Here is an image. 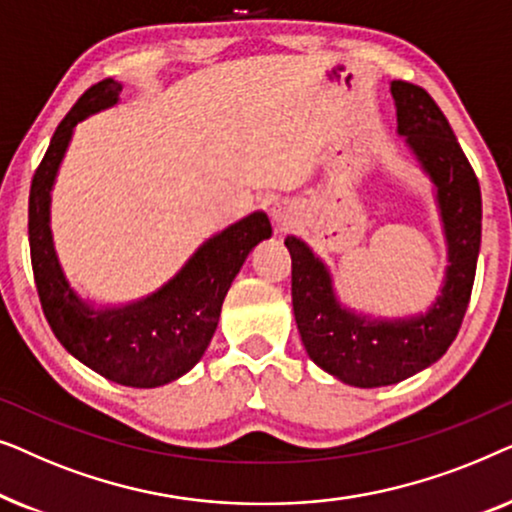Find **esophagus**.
I'll use <instances>...</instances> for the list:
<instances>
[{
  "instance_id": "1",
  "label": "esophagus",
  "mask_w": 512,
  "mask_h": 512,
  "mask_svg": "<svg viewBox=\"0 0 512 512\" xmlns=\"http://www.w3.org/2000/svg\"><path fill=\"white\" fill-rule=\"evenodd\" d=\"M270 216H272V221L277 223L279 230H286V228L293 226V219H296V209H293L286 200H279L270 207Z\"/></svg>"
}]
</instances>
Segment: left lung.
I'll use <instances>...</instances> for the list:
<instances>
[{
  "label": "left lung",
  "mask_w": 512,
  "mask_h": 512,
  "mask_svg": "<svg viewBox=\"0 0 512 512\" xmlns=\"http://www.w3.org/2000/svg\"><path fill=\"white\" fill-rule=\"evenodd\" d=\"M398 135L436 186L447 242L445 282L426 314L370 319L347 310L333 291L331 272L298 237L291 254L293 314L310 359L352 387H387L429 368L457 338L471 300L482 235L480 184L443 111L424 88L391 81Z\"/></svg>",
  "instance_id": "1"
}]
</instances>
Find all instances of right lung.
Returning <instances> with one entry per match:
<instances>
[{"label": "right lung", "mask_w": 512, "mask_h": 512, "mask_svg": "<svg viewBox=\"0 0 512 512\" xmlns=\"http://www.w3.org/2000/svg\"><path fill=\"white\" fill-rule=\"evenodd\" d=\"M121 90L114 79L95 83L62 118L34 172L27 230L34 284L62 347L111 382L151 389L177 380L202 359L230 284L249 251L272 235V226L263 212L244 216L209 237L163 289L137 303L95 307L76 296L53 249L51 191L76 123L114 107Z\"/></svg>", "instance_id": "obj_1"}]
</instances>
